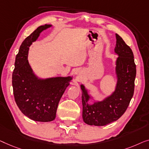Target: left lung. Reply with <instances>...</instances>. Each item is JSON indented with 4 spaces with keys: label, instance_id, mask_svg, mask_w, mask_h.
<instances>
[{
    "label": "left lung",
    "instance_id": "1",
    "mask_svg": "<svg viewBox=\"0 0 149 149\" xmlns=\"http://www.w3.org/2000/svg\"><path fill=\"white\" fill-rule=\"evenodd\" d=\"M116 40L115 52L119 56L116 61L117 83L114 93L102 101L91 104L88 103L91 96L81 85L82 117L88 125L102 126L117 120L126 111L134 95L136 68L133 52L117 33Z\"/></svg>",
    "mask_w": 149,
    "mask_h": 149
}]
</instances>
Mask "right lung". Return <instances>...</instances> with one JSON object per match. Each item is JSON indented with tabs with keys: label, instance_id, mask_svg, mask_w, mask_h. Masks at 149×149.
<instances>
[{
	"label": "right lung",
	"instance_id": "obj_1",
	"mask_svg": "<svg viewBox=\"0 0 149 149\" xmlns=\"http://www.w3.org/2000/svg\"><path fill=\"white\" fill-rule=\"evenodd\" d=\"M45 25L38 28L26 38L16 55L12 75L15 100L21 111L32 120L42 122L55 119L58 102L72 77H57L38 79L32 72L28 61L29 47L40 33L50 28Z\"/></svg>",
	"mask_w": 149,
	"mask_h": 149
}]
</instances>
